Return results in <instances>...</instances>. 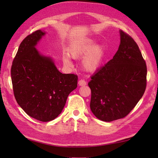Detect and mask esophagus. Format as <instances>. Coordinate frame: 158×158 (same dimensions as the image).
<instances>
[{"mask_svg": "<svg viewBox=\"0 0 158 158\" xmlns=\"http://www.w3.org/2000/svg\"><path fill=\"white\" fill-rule=\"evenodd\" d=\"M78 84L79 86H85L87 85V82L84 79H80L78 82Z\"/></svg>", "mask_w": 158, "mask_h": 158, "instance_id": "esophagus-1", "label": "esophagus"}]
</instances>
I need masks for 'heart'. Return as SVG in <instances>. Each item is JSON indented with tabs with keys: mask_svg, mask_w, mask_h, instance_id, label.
<instances>
[{
	"mask_svg": "<svg viewBox=\"0 0 158 158\" xmlns=\"http://www.w3.org/2000/svg\"><path fill=\"white\" fill-rule=\"evenodd\" d=\"M96 45L93 40H87L70 46L68 49V55L74 59L83 57L81 62L83 69L88 72H94L102 66L105 56V49L101 45ZM64 64L70 66L72 63L69 56L62 57Z\"/></svg>",
	"mask_w": 158,
	"mask_h": 158,
	"instance_id": "heart-1",
	"label": "heart"
}]
</instances>
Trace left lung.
<instances>
[{
  "label": "left lung",
  "mask_w": 158,
  "mask_h": 158,
  "mask_svg": "<svg viewBox=\"0 0 158 158\" xmlns=\"http://www.w3.org/2000/svg\"><path fill=\"white\" fill-rule=\"evenodd\" d=\"M117 52L91 77L90 109L97 118L112 122L128 115L147 85V66L138 45L122 31Z\"/></svg>",
  "instance_id": "8db88e82"
}]
</instances>
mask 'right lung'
Segmentation results:
<instances>
[{"mask_svg":"<svg viewBox=\"0 0 158 158\" xmlns=\"http://www.w3.org/2000/svg\"><path fill=\"white\" fill-rule=\"evenodd\" d=\"M45 35L39 30L23 40L13 61L11 75L18 105L32 118L46 122L62 113L69 94L77 88L78 77L60 73L51 57L36 49Z\"/></svg>","mask_w":158,"mask_h":158,"instance_id":"obj_1","label":"right lung"}]
</instances>
